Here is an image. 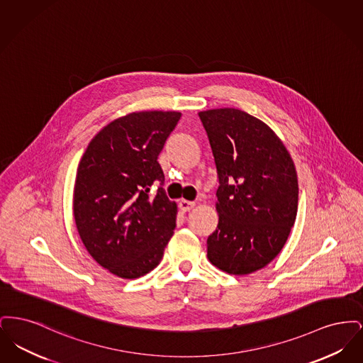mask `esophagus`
Masks as SVG:
<instances>
[{
  "mask_svg": "<svg viewBox=\"0 0 363 363\" xmlns=\"http://www.w3.org/2000/svg\"><path fill=\"white\" fill-rule=\"evenodd\" d=\"M194 206H196L194 201H188V200H181L178 204V207L182 212H188L191 208H194Z\"/></svg>",
  "mask_w": 363,
  "mask_h": 363,
  "instance_id": "1",
  "label": "esophagus"
}]
</instances>
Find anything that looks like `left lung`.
I'll use <instances>...</instances> for the list:
<instances>
[{"mask_svg":"<svg viewBox=\"0 0 363 363\" xmlns=\"http://www.w3.org/2000/svg\"><path fill=\"white\" fill-rule=\"evenodd\" d=\"M219 177V223L208 237L212 265L249 275L277 257L298 211L293 159L277 133L233 107L200 111Z\"/></svg>","mask_w":363,"mask_h":363,"instance_id":"1","label":"left lung"}]
</instances>
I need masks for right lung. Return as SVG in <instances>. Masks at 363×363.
<instances>
[{
    "label": "right lung",
    "instance_id": "1",
    "mask_svg": "<svg viewBox=\"0 0 363 363\" xmlns=\"http://www.w3.org/2000/svg\"><path fill=\"white\" fill-rule=\"evenodd\" d=\"M178 111H135L107 123L82 157L73 215L88 253L110 274L138 279L157 267L173 237L177 203L163 188L157 156Z\"/></svg>",
    "mask_w": 363,
    "mask_h": 363
}]
</instances>
